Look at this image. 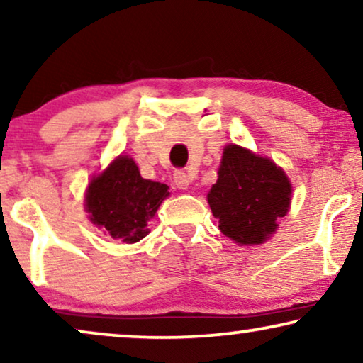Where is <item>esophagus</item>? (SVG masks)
I'll list each match as a JSON object with an SVG mask.
<instances>
[{
	"label": "esophagus",
	"instance_id": "34e87169",
	"mask_svg": "<svg viewBox=\"0 0 363 363\" xmlns=\"http://www.w3.org/2000/svg\"><path fill=\"white\" fill-rule=\"evenodd\" d=\"M173 182H175L177 188H180V190H186L188 185L191 183L188 173H185L183 170H177L175 173H173Z\"/></svg>",
	"mask_w": 363,
	"mask_h": 363
}]
</instances>
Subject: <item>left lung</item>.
Returning <instances> with one entry per match:
<instances>
[{
    "label": "left lung",
    "mask_w": 363,
    "mask_h": 363,
    "mask_svg": "<svg viewBox=\"0 0 363 363\" xmlns=\"http://www.w3.org/2000/svg\"><path fill=\"white\" fill-rule=\"evenodd\" d=\"M291 193L286 173L274 162L228 145L208 203L223 235L252 246L276 231L277 220L289 210Z\"/></svg>",
    "instance_id": "obj_1"
}]
</instances>
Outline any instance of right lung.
Returning a JSON list of instances; mask_svg holds the SVG:
<instances>
[{"instance_id":"obj_1","label":"right lung","mask_w":363,"mask_h":363,"mask_svg":"<svg viewBox=\"0 0 363 363\" xmlns=\"http://www.w3.org/2000/svg\"><path fill=\"white\" fill-rule=\"evenodd\" d=\"M168 195L165 183L142 178L135 162L121 155L91 182L86 208L94 225L112 238L137 242L147 236V221Z\"/></svg>"}]
</instances>
